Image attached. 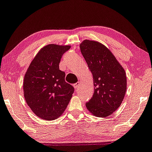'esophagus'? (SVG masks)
<instances>
[{"mask_svg":"<svg viewBox=\"0 0 152 152\" xmlns=\"http://www.w3.org/2000/svg\"><path fill=\"white\" fill-rule=\"evenodd\" d=\"M79 85H80V83H76L75 84H74V85H73V87H74V88H75V90H77V88H78V87H79Z\"/></svg>","mask_w":152,"mask_h":152,"instance_id":"obj_1","label":"esophagus"}]
</instances>
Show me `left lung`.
<instances>
[{
	"label": "left lung",
	"mask_w": 152,
	"mask_h": 152,
	"mask_svg": "<svg viewBox=\"0 0 152 152\" xmlns=\"http://www.w3.org/2000/svg\"><path fill=\"white\" fill-rule=\"evenodd\" d=\"M80 49L93 75L94 91L86 107L97 117H107L121 106L126 91V75L122 65L101 43L85 39Z\"/></svg>",
	"instance_id": "obj_1"
}]
</instances>
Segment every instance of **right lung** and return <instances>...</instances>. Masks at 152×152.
Segmentation results:
<instances>
[{"label": "right lung", "instance_id": "obj_1", "mask_svg": "<svg viewBox=\"0 0 152 152\" xmlns=\"http://www.w3.org/2000/svg\"><path fill=\"white\" fill-rule=\"evenodd\" d=\"M70 45L49 44L39 51L25 74L23 89L27 104L37 116L53 121L65 111L74 87L59 70L61 57Z\"/></svg>", "mask_w": 152, "mask_h": 152}]
</instances>
